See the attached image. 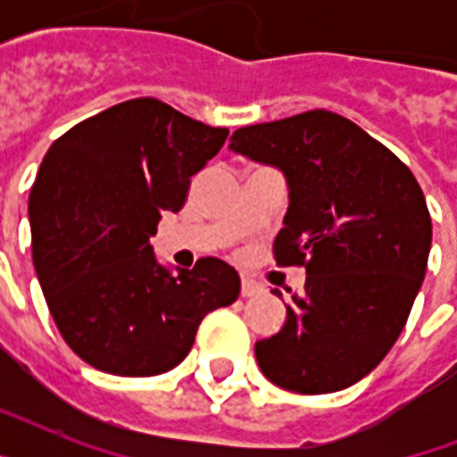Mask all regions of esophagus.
Segmentation results:
<instances>
[{
    "label": "esophagus",
    "mask_w": 457,
    "mask_h": 457,
    "mask_svg": "<svg viewBox=\"0 0 457 457\" xmlns=\"http://www.w3.org/2000/svg\"><path fill=\"white\" fill-rule=\"evenodd\" d=\"M258 294H263V285H258L256 279L251 278H242V296H258Z\"/></svg>",
    "instance_id": "esophagus-1"
}]
</instances>
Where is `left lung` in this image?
<instances>
[{
  "label": "left lung",
  "mask_w": 457,
  "mask_h": 457,
  "mask_svg": "<svg viewBox=\"0 0 457 457\" xmlns=\"http://www.w3.org/2000/svg\"><path fill=\"white\" fill-rule=\"evenodd\" d=\"M229 149L282 170L289 208L275 258L305 265L282 329L256 341L258 368L311 396L361 382L396 344L425 279L432 218L418 179L368 132L322 109L239 128Z\"/></svg>",
  "instance_id": "8db88e82"
}]
</instances>
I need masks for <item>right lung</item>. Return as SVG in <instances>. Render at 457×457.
<instances>
[{"instance_id":"1","label":"right lung","mask_w":457,"mask_h":457,"mask_svg":"<svg viewBox=\"0 0 457 457\" xmlns=\"http://www.w3.org/2000/svg\"><path fill=\"white\" fill-rule=\"evenodd\" d=\"M228 135L142 96L78 123L42 158L28 201L32 263L61 337L92 368L168 372L206 312L239 296L225 261L172 272L149 242Z\"/></svg>"}]
</instances>
